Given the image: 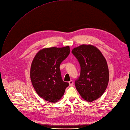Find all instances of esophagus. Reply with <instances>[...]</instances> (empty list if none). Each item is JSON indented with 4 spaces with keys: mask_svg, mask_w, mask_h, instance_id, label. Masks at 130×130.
Instances as JSON below:
<instances>
[{
    "mask_svg": "<svg viewBox=\"0 0 130 130\" xmlns=\"http://www.w3.org/2000/svg\"><path fill=\"white\" fill-rule=\"evenodd\" d=\"M69 84L70 86H73V82H72V80H70L69 82Z\"/></svg>",
    "mask_w": 130,
    "mask_h": 130,
    "instance_id": "obj_1",
    "label": "esophagus"
}]
</instances>
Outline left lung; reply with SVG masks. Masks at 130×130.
I'll use <instances>...</instances> for the list:
<instances>
[{
	"label": "left lung",
	"instance_id": "obj_1",
	"mask_svg": "<svg viewBox=\"0 0 130 130\" xmlns=\"http://www.w3.org/2000/svg\"><path fill=\"white\" fill-rule=\"evenodd\" d=\"M80 66V74L75 81L83 99L92 102L102 96L108 86L109 74L107 61L95 46L83 44L72 49Z\"/></svg>",
	"mask_w": 130,
	"mask_h": 130
}]
</instances>
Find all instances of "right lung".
<instances>
[{
  "label": "right lung",
  "mask_w": 130,
  "mask_h": 130,
  "mask_svg": "<svg viewBox=\"0 0 130 130\" xmlns=\"http://www.w3.org/2000/svg\"><path fill=\"white\" fill-rule=\"evenodd\" d=\"M70 53L69 46L48 47L36 54L30 68V78L36 93L43 99L56 102L63 95L69 83L62 80L60 66Z\"/></svg>",
  "instance_id": "obj_1"
}]
</instances>
